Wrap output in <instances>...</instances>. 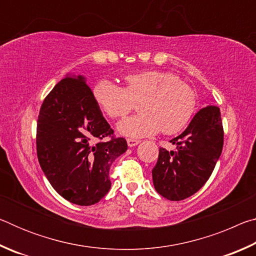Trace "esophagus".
Wrapping results in <instances>:
<instances>
[{
	"label": "esophagus",
	"instance_id": "obj_1",
	"mask_svg": "<svg viewBox=\"0 0 256 256\" xmlns=\"http://www.w3.org/2000/svg\"><path fill=\"white\" fill-rule=\"evenodd\" d=\"M140 144V140H136V138H128V146L130 148H132V146H136Z\"/></svg>",
	"mask_w": 256,
	"mask_h": 256
}]
</instances>
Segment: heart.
<instances>
[{"mask_svg":"<svg viewBox=\"0 0 256 256\" xmlns=\"http://www.w3.org/2000/svg\"><path fill=\"white\" fill-rule=\"evenodd\" d=\"M126 88L110 80L98 81L94 88V99L112 118H123L140 102L141 114L118 124L122 136L144 138L160 130L175 134L186 128L196 108V94L188 84L172 72L144 71L125 78Z\"/></svg>","mask_w":256,"mask_h":256,"instance_id":"1","label":"heart"}]
</instances>
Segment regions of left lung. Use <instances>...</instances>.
<instances>
[{
	"label": "left lung",
	"mask_w": 256,
	"mask_h": 256,
	"mask_svg": "<svg viewBox=\"0 0 256 256\" xmlns=\"http://www.w3.org/2000/svg\"><path fill=\"white\" fill-rule=\"evenodd\" d=\"M170 142L176 149H159L152 182L160 196L170 201H180L193 196L206 183L222 154L224 128L219 108H202L185 131Z\"/></svg>",
	"instance_id": "obj_1"
}]
</instances>
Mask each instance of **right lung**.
<instances>
[{
    "mask_svg": "<svg viewBox=\"0 0 256 256\" xmlns=\"http://www.w3.org/2000/svg\"><path fill=\"white\" fill-rule=\"evenodd\" d=\"M114 131L84 76L66 74L42 102L37 156L53 188L78 206H92L110 188V168L128 150L123 138L96 142Z\"/></svg>",
    "mask_w": 256,
    "mask_h": 256,
    "instance_id": "right-lung-1",
    "label": "right lung"
}]
</instances>
